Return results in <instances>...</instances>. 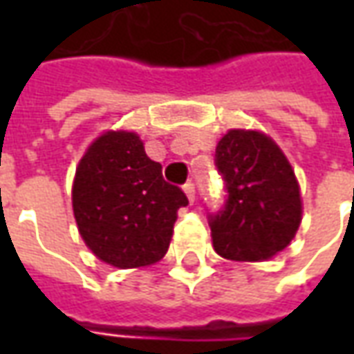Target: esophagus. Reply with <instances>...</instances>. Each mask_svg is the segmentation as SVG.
<instances>
[{
	"instance_id": "1",
	"label": "esophagus",
	"mask_w": 354,
	"mask_h": 354,
	"mask_svg": "<svg viewBox=\"0 0 354 354\" xmlns=\"http://www.w3.org/2000/svg\"><path fill=\"white\" fill-rule=\"evenodd\" d=\"M184 193H185V197H187V201H189V203H193V201H195V185L185 184L184 185Z\"/></svg>"
}]
</instances>
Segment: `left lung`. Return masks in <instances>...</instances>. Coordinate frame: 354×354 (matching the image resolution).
Instances as JSON below:
<instances>
[{
    "instance_id": "obj_1",
    "label": "left lung",
    "mask_w": 354,
    "mask_h": 354,
    "mask_svg": "<svg viewBox=\"0 0 354 354\" xmlns=\"http://www.w3.org/2000/svg\"><path fill=\"white\" fill-rule=\"evenodd\" d=\"M227 205L210 218L212 246L231 261H266L296 237L304 201L296 172L261 131L230 129L216 146Z\"/></svg>"
}]
</instances>
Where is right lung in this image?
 Instances as JSON below:
<instances>
[{
  "label": "right lung",
  "instance_id": "add662e5",
  "mask_svg": "<svg viewBox=\"0 0 354 354\" xmlns=\"http://www.w3.org/2000/svg\"><path fill=\"white\" fill-rule=\"evenodd\" d=\"M187 197L162 180L132 131H106L80 159L72 185L73 218L91 252L117 269L153 266L167 254Z\"/></svg>",
  "mask_w": 354,
  "mask_h": 354
}]
</instances>
